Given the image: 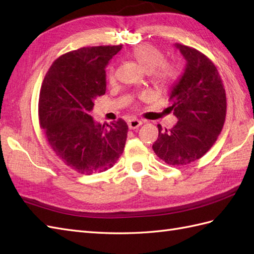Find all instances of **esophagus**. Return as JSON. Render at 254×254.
<instances>
[{"mask_svg":"<svg viewBox=\"0 0 254 254\" xmlns=\"http://www.w3.org/2000/svg\"><path fill=\"white\" fill-rule=\"evenodd\" d=\"M127 126L131 128V130H134V128H136V127L142 126V121H139V120H137V119L133 118L127 121Z\"/></svg>","mask_w":254,"mask_h":254,"instance_id":"1","label":"esophagus"}]
</instances>
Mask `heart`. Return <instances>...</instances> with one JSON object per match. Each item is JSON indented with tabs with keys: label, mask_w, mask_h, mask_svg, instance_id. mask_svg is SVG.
<instances>
[{
	"label": "heart",
	"mask_w": 254,
	"mask_h": 254,
	"mask_svg": "<svg viewBox=\"0 0 254 254\" xmlns=\"http://www.w3.org/2000/svg\"><path fill=\"white\" fill-rule=\"evenodd\" d=\"M131 58L145 72L150 73L155 84L160 88L169 87L180 76V69L176 64L167 62L164 52L155 46L144 44L134 48ZM115 79V69L111 66L108 71V80Z\"/></svg>",
	"instance_id": "obj_1"
}]
</instances>
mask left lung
Wrapping results in <instances>:
<instances>
[{
  "label": "left lung",
  "instance_id": "8db88e82",
  "mask_svg": "<svg viewBox=\"0 0 254 254\" xmlns=\"http://www.w3.org/2000/svg\"><path fill=\"white\" fill-rule=\"evenodd\" d=\"M187 60L182 77L172 88L167 108L178 118L176 126L163 131L153 149L171 166H185L206 154L222 132L227 101L223 80L215 64L194 48L176 45Z\"/></svg>",
  "mask_w": 254,
  "mask_h": 254
}]
</instances>
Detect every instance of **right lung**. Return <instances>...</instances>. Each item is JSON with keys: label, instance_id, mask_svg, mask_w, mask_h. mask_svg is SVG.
<instances>
[{"label": "right lung", "instance_id": "obj_1", "mask_svg": "<svg viewBox=\"0 0 254 254\" xmlns=\"http://www.w3.org/2000/svg\"><path fill=\"white\" fill-rule=\"evenodd\" d=\"M121 49L119 45L69 51L52 63L42 82L40 127L58 157L79 174L110 169L123 153L126 121L101 126L90 116L95 100L106 93L105 67Z\"/></svg>", "mask_w": 254, "mask_h": 254}]
</instances>
